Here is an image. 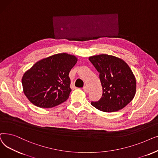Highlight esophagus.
Instances as JSON below:
<instances>
[{
  "instance_id": "obj_1",
  "label": "esophagus",
  "mask_w": 158,
  "mask_h": 158,
  "mask_svg": "<svg viewBox=\"0 0 158 158\" xmlns=\"http://www.w3.org/2000/svg\"><path fill=\"white\" fill-rule=\"evenodd\" d=\"M83 90H84V91L85 93H89V89L87 86H84L83 87Z\"/></svg>"
}]
</instances>
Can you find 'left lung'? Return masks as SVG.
<instances>
[{
    "label": "left lung",
    "instance_id": "8db88e82",
    "mask_svg": "<svg viewBox=\"0 0 158 158\" xmlns=\"http://www.w3.org/2000/svg\"><path fill=\"white\" fill-rule=\"evenodd\" d=\"M89 60L100 73L103 90L100 100L92 102V106L106 112L124 108L136 92V78L130 67L122 59L106 54L90 56Z\"/></svg>",
    "mask_w": 158,
    "mask_h": 158
}]
</instances>
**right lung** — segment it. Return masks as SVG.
<instances>
[{
    "instance_id": "right-lung-1",
    "label": "right lung",
    "mask_w": 158,
    "mask_h": 158,
    "mask_svg": "<svg viewBox=\"0 0 158 158\" xmlns=\"http://www.w3.org/2000/svg\"><path fill=\"white\" fill-rule=\"evenodd\" d=\"M77 61L74 55L63 52L36 62L22 78L29 102L39 107L51 108L66 101L71 91L69 74Z\"/></svg>"
}]
</instances>
